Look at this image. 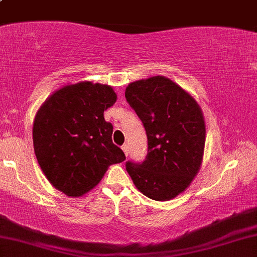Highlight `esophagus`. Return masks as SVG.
I'll list each match as a JSON object with an SVG mask.
<instances>
[{
	"label": "esophagus",
	"instance_id": "34e87169",
	"mask_svg": "<svg viewBox=\"0 0 257 257\" xmlns=\"http://www.w3.org/2000/svg\"><path fill=\"white\" fill-rule=\"evenodd\" d=\"M122 150H123V152H124V155H125V156H128L129 148H128V145H126V144H124V145L122 146Z\"/></svg>",
	"mask_w": 257,
	"mask_h": 257
}]
</instances>
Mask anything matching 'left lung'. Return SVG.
<instances>
[{"label": "left lung", "mask_w": 257, "mask_h": 257, "mask_svg": "<svg viewBox=\"0 0 257 257\" xmlns=\"http://www.w3.org/2000/svg\"><path fill=\"white\" fill-rule=\"evenodd\" d=\"M125 98L148 135L145 160L128 161L126 172L145 196L156 201L173 199L190 185L201 166L206 138L201 108L162 75L131 83Z\"/></svg>", "instance_id": "left-lung-1"}]
</instances>
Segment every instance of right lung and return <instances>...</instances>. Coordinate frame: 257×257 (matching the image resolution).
I'll return each mask as SVG.
<instances>
[{
	"mask_svg": "<svg viewBox=\"0 0 257 257\" xmlns=\"http://www.w3.org/2000/svg\"><path fill=\"white\" fill-rule=\"evenodd\" d=\"M115 100L111 86L81 81L61 87L39 108L34 151L49 182L66 195L87 193L109 166L125 160L112 143L113 125L103 117Z\"/></svg>",
	"mask_w": 257,
	"mask_h": 257,
	"instance_id": "obj_1",
	"label": "right lung"
}]
</instances>
